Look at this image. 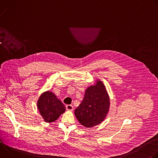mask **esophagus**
<instances>
[{
    "mask_svg": "<svg viewBox=\"0 0 158 158\" xmlns=\"http://www.w3.org/2000/svg\"><path fill=\"white\" fill-rule=\"evenodd\" d=\"M65 107H66V109L67 110H73V106L72 105H70V104L67 105L65 106Z\"/></svg>",
    "mask_w": 158,
    "mask_h": 158,
    "instance_id": "esophagus-1",
    "label": "esophagus"
}]
</instances>
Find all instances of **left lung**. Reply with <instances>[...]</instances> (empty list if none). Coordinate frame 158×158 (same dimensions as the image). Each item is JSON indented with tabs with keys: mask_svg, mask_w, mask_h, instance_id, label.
Masks as SVG:
<instances>
[{
	"mask_svg": "<svg viewBox=\"0 0 158 158\" xmlns=\"http://www.w3.org/2000/svg\"><path fill=\"white\" fill-rule=\"evenodd\" d=\"M109 107V99L105 87L101 81H98L95 85L86 89L84 98L74 113L82 126L91 127L104 119Z\"/></svg>",
	"mask_w": 158,
	"mask_h": 158,
	"instance_id": "8db88e82",
	"label": "left lung"
}]
</instances>
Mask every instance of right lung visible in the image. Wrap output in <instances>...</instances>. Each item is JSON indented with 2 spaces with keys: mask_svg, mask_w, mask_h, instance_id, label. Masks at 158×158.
<instances>
[{
  "mask_svg": "<svg viewBox=\"0 0 158 158\" xmlns=\"http://www.w3.org/2000/svg\"><path fill=\"white\" fill-rule=\"evenodd\" d=\"M38 109L44 121L47 123L55 121L65 112V107L55 94L46 92L41 95L38 102Z\"/></svg>",
  "mask_w": 158,
  "mask_h": 158,
  "instance_id": "right-lung-1",
  "label": "right lung"
}]
</instances>
